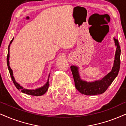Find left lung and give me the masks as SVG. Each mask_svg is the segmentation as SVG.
Returning <instances> with one entry per match:
<instances>
[{
    "mask_svg": "<svg viewBox=\"0 0 126 126\" xmlns=\"http://www.w3.org/2000/svg\"><path fill=\"white\" fill-rule=\"evenodd\" d=\"M113 40L114 45L116 47L113 66L110 72H109L102 79H98L94 81L87 82V81L83 80L81 79L79 67L74 65L71 66L70 68L74 78L76 88L82 94L86 95L102 94L107 90L118 75L120 65V57L121 50L118 40L114 38H113Z\"/></svg>",
    "mask_w": 126,
    "mask_h": 126,
    "instance_id": "left-lung-1",
    "label": "left lung"
}]
</instances>
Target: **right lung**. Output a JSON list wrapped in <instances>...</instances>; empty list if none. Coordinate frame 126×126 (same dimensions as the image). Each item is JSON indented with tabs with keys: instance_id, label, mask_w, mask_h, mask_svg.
<instances>
[{
	"instance_id": "add662e5",
	"label": "right lung",
	"mask_w": 126,
	"mask_h": 126,
	"mask_svg": "<svg viewBox=\"0 0 126 126\" xmlns=\"http://www.w3.org/2000/svg\"><path fill=\"white\" fill-rule=\"evenodd\" d=\"M13 39H14V38H13L12 40L10 41V44H9V47H8V53H7V64L8 66V69H9L10 77L12 78L13 82V83L14 85H15L17 89H18L19 91H21L23 93L26 94L30 95H33V96H41V95H44V94H45V92L47 91V90H48V87L49 85V76H50V73H49V74L48 79H47V82L45 84V85H43L42 87H40V88L35 89V90H30V89L24 88V87H22L21 85H20L18 82H17L15 79H14L13 76V70H12V68H10V63H9V58H10V54H9L10 53V47L11 44H12L13 41Z\"/></svg>"
}]
</instances>
